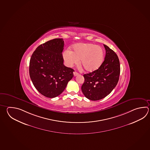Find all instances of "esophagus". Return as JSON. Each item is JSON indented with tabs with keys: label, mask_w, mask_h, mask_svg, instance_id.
Here are the masks:
<instances>
[{
	"label": "esophagus",
	"mask_w": 150,
	"mask_h": 150,
	"mask_svg": "<svg viewBox=\"0 0 150 150\" xmlns=\"http://www.w3.org/2000/svg\"><path fill=\"white\" fill-rule=\"evenodd\" d=\"M74 74V76H77V75H79V73H77V72H76V71H74L73 73Z\"/></svg>",
	"instance_id": "esophagus-1"
}]
</instances>
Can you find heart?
Here are the masks:
<instances>
[{
  "label": "heart",
  "mask_w": 150,
  "mask_h": 150,
  "mask_svg": "<svg viewBox=\"0 0 150 150\" xmlns=\"http://www.w3.org/2000/svg\"><path fill=\"white\" fill-rule=\"evenodd\" d=\"M63 58L68 67H73L79 62L87 71H93L100 66L104 59V51L101 46L91 43H80L73 47V51L66 50Z\"/></svg>",
  "instance_id": "obj_1"
}]
</instances>
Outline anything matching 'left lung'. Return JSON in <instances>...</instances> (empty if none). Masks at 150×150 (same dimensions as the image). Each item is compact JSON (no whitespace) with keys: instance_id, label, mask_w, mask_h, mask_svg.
Listing matches in <instances>:
<instances>
[{"instance_id":"8db88e82","label":"left lung","mask_w":150,"mask_h":150,"mask_svg":"<svg viewBox=\"0 0 150 150\" xmlns=\"http://www.w3.org/2000/svg\"><path fill=\"white\" fill-rule=\"evenodd\" d=\"M106 55L98 69L83 75L84 82L81 89L86 98L98 100L109 95L119 79L120 64L119 58L108 46L104 45Z\"/></svg>"}]
</instances>
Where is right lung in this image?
<instances>
[{"label":"right lung","mask_w":150,"mask_h":150,"mask_svg":"<svg viewBox=\"0 0 150 150\" xmlns=\"http://www.w3.org/2000/svg\"><path fill=\"white\" fill-rule=\"evenodd\" d=\"M62 38L50 40L38 46L31 55L29 74L35 88L47 98H54L64 91L73 77L74 69L64 64Z\"/></svg>","instance_id":"add662e5"}]
</instances>
